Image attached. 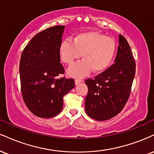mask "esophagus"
Listing matches in <instances>:
<instances>
[{
    "label": "esophagus",
    "instance_id": "obj_1",
    "mask_svg": "<svg viewBox=\"0 0 154 154\" xmlns=\"http://www.w3.org/2000/svg\"><path fill=\"white\" fill-rule=\"evenodd\" d=\"M75 82V85H79V83L82 82V79H76Z\"/></svg>",
    "mask_w": 154,
    "mask_h": 154
}]
</instances>
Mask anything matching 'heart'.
Segmentation results:
<instances>
[{"label": "heart", "mask_w": 154, "mask_h": 154, "mask_svg": "<svg viewBox=\"0 0 154 154\" xmlns=\"http://www.w3.org/2000/svg\"><path fill=\"white\" fill-rule=\"evenodd\" d=\"M116 44L112 38L96 31H86L75 35L73 40L68 38L61 43L59 49L60 59L72 65L82 56L83 60L68 70L69 75L82 77L90 72H104L113 60Z\"/></svg>", "instance_id": "heart-1"}]
</instances>
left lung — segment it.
<instances>
[{
	"instance_id": "1",
	"label": "left lung",
	"mask_w": 154,
	"mask_h": 154,
	"mask_svg": "<svg viewBox=\"0 0 154 154\" xmlns=\"http://www.w3.org/2000/svg\"><path fill=\"white\" fill-rule=\"evenodd\" d=\"M136 73V63L130 46L119 35L115 64L92 79L85 81L88 88L85 111L98 121L110 119L123 110L128 99Z\"/></svg>"
}]
</instances>
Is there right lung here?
Masks as SVG:
<instances>
[{
	"label": "right lung",
	"instance_id": "obj_1",
	"mask_svg": "<svg viewBox=\"0 0 154 154\" xmlns=\"http://www.w3.org/2000/svg\"><path fill=\"white\" fill-rule=\"evenodd\" d=\"M64 28L55 26L35 35L21 57L23 101L29 110L40 118L58 115L62 110L63 97L75 86L73 79L57 78L64 72L59 54Z\"/></svg>",
	"mask_w": 154,
	"mask_h": 154
}]
</instances>
